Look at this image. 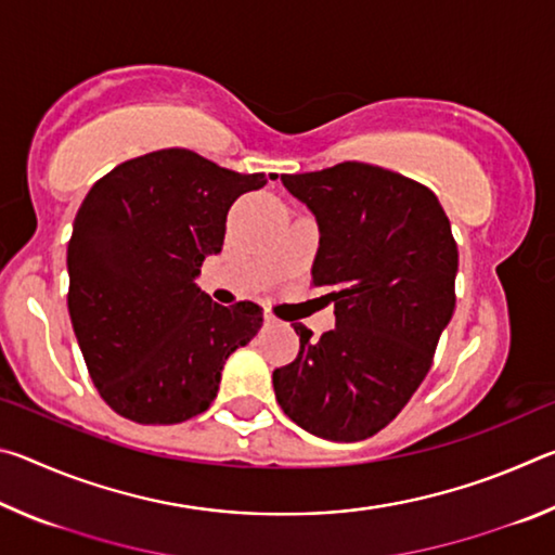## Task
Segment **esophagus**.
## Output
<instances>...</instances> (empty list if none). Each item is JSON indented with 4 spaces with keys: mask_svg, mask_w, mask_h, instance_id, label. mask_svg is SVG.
Listing matches in <instances>:
<instances>
[{
    "mask_svg": "<svg viewBox=\"0 0 555 555\" xmlns=\"http://www.w3.org/2000/svg\"><path fill=\"white\" fill-rule=\"evenodd\" d=\"M264 323H267V325H276L279 321H276V315H274V313H271V311H264Z\"/></svg>",
    "mask_w": 555,
    "mask_h": 555,
    "instance_id": "esophagus-1",
    "label": "esophagus"
}]
</instances>
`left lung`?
Listing matches in <instances>:
<instances>
[{"mask_svg": "<svg viewBox=\"0 0 555 555\" xmlns=\"http://www.w3.org/2000/svg\"><path fill=\"white\" fill-rule=\"evenodd\" d=\"M281 183L318 220L313 286L335 327L274 370L279 406L308 434L364 440L391 424L434 364L455 311L457 244L434 191L382 166L345 162Z\"/></svg>", "mask_w": 555, "mask_h": 555, "instance_id": "1", "label": "left lung"}]
</instances>
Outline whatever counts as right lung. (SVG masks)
Wrapping results in <instances>:
<instances>
[{"label": "right lung", "mask_w": 555, "mask_h": 555, "mask_svg": "<svg viewBox=\"0 0 555 555\" xmlns=\"http://www.w3.org/2000/svg\"><path fill=\"white\" fill-rule=\"evenodd\" d=\"M264 183L162 149L90 188L68 242V313L90 379L119 416L146 426L198 416L224 360L259 333L257 304H215L195 276L222 249L232 203Z\"/></svg>", "instance_id": "1"}]
</instances>
